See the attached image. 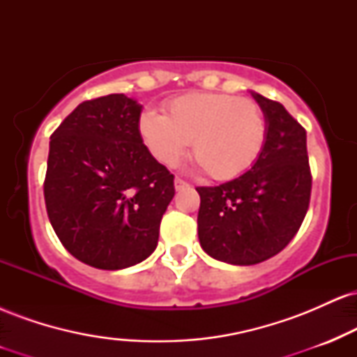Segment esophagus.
<instances>
[{
  "mask_svg": "<svg viewBox=\"0 0 357 357\" xmlns=\"http://www.w3.org/2000/svg\"><path fill=\"white\" fill-rule=\"evenodd\" d=\"M188 186V183L186 181H183V179H179V178H176L174 179V188L176 190H183V188H186Z\"/></svg>",
  "mask_w": 357,
  "mask_h": 357,
  "instance_id": "obj_1",
  "label": "esophagus"
}]
</instances>
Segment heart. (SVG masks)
<instances>
[{
  "instance_id": "1",
  "label": "heart",
  "mask_w": 357,
  "mask_h": 357,
  "mask_svg": "<svg viewBox=\"0 0 357 357\" xmlns=\"http://www.w3.org/2000/svg\"><path fill=\"white\" fill-rule=\"evenodd\" d=\"M139 136L162 166L191 154L213 179L227 181L255 166L267 144L264 109L231 93L196 92L167 100L165 116L147 110L139 119Z\"/></svg>"
}]
</instances>
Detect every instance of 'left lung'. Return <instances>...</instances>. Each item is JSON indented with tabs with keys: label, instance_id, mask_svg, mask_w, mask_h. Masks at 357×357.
<instances>
[{
	"label": "left lung",
	"instance_id": "left-lung-1",
	"mask_svg": "<svg viewBox=\"0 0 357 357\" xmlns=\"http://www.w3.org/2000/svg\"><path fill=\"white\" fill-rule=\"evenodd\" d=\"M253 97L268 126L260 159L231 181L196 188L199 243L233 265H255L282 252L301 228L312 191L305 129L280 102Z\"/></svg>",
	"mask_w": 357,
	"mask_h": 357
}]
</instances>
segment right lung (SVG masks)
I'll use <instances>...</instances> for the list:
<instances>
[{
    "instance_id": "1",
    "label": "right lung",
    "mask_w": 357,
    "mask_h": 357,
    "mask_svg": "<svg viewBox=\"0 0 357 357\" xmlns=\"http://www.w3.org/2000/svg\"><path fill=\"white\" fill-rule=\"evenodd\" d=\"M141 105L124 93L82 102L50 136L43 195L65 248L102 270L154 252L174 176L139 136Z\"/></svg>"
}]
</instances>
